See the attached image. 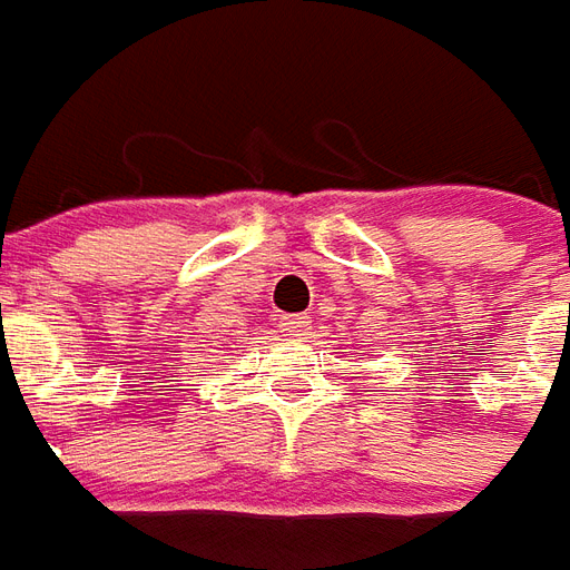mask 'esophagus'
Here are the masks:
<instances>
[{
	"label": "esophagus",
	"instance_id": "1",
	"mask_svg": "<svg viewBox=\"0 0 570 570\" xmlns=\"http://www.w3.org/2000/svg\"><path fill=\"white\" fill-rule=\"evenodd\" d=\"M309 316L306 313H292V316H282V328L285 331H294V334H304V331H309Z\"/></svg>",
	"mask_w": 570,
	"mask_h": 570
}]
</instances>
